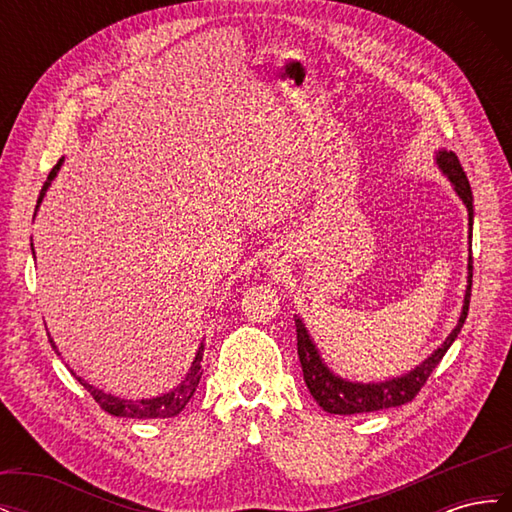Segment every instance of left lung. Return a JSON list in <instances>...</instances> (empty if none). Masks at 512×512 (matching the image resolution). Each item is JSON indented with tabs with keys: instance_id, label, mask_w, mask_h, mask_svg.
<instances>
[{
	"instance_id": "1",
	"label": "left lung",
	"mask_w": 512,
	"mask_h": 512,
	"mask_svg": "<svg viewBox=\"0 0 512 512\" xmlns=\"http://www.w3.org/2000/svg\"><path fill=\"white\" fill-rule=\"evenodd\" d=\"M438 164L448 175V179L455 183L457 194L461 196L463 203H466L468 215H470V226H472V213H474L472 190H470V181L466 177V170L461 168V162L453 151H440ZM468 269H470V275H468L466 301H463V312H461V318L457 322V327L453 329V333L446 337V342L436 352H433L423 365H418L414 371H410V374L389 380V382L352 384V382H346L342 378L333 376L331 371L320 361L318 350L312 344V339H309L303 322L294 320V324H297V350H299V361L303 367V378H305L309 393L314 395V399L322 406V410H327L331 414L376 412V410L408 404V401H412L418 393H421L427 378L431 376V371L438 367L442 356L446 354L448 348H451L457 333L463 327V322H466V318H468L470 294H472V256H470Z\"/></svg>"
}]
</instances>
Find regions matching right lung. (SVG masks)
<instances>
[{"mask_svg":"<svg viewBox=\"0 0 512 512\" xmlns=\"http://www.w3.org/2000/svg\"><path fill=\"white\" fill-rule=\"evenodd\" d=\"M59 164H61V160L53 166L49 179H46L44 188H42V192H40L38 203L42 200L46 188H49L51 179L55 177ZM203 352H205V348H203V344H200V348H198V352H196V359H194V363H192V367H190V374L185 376V380L177 386L175 391H170V393H166V395H162V397H153V399H138V401L119 399V397L106 395V393L94 389V386L87 384L83 378L76 376L74 371H72V376H76V380H79V382L85 386V389L91 393V397L96 399V404H98L104 412H108V414H113V416H128V418H170V416H177V414L185 408V404H188V401L192 399V395H194V391H196V386H198V382H200V376H203V371H200V361H203Z\"/></svg>","mask_w":512,"mask_h":512,"instance_id":"obj_1","label":"right lung"}]
</instances>
